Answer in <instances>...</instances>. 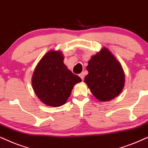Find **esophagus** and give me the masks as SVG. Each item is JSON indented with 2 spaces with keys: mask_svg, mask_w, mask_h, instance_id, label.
<instances>
[{
  "mask_svg": "<svg viewBox=\"0 0 148 148\" xmlns=\"http://www.w3.org/2000/svg\"><path fill=\"white\" fill-rule=\"evenodd\" d=\"M79 76H80V78H81L82 80H83L84 79V77H85V74H84L83 72H82V73H80V74H79Z\"/></svg>",
  "mask_w": 148,
  "mask_h": 148,
  "instance_id": "34e87169",
  "label": "esophagus"
}]
</instances>
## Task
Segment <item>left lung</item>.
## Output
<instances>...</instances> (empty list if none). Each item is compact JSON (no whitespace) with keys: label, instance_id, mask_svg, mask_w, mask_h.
Wrapping results in <instances>:
<instances>
[{"label":"left lung","instance_id":"8db88e82","mask_svg":"<svg viewBox=\"0 0 148 148\" xmlns=\"http://www.w3.org/2000/svg\"><path fill=\"white\" fill-rule=\"evenodd\" d=\"M89 74L84 81L100 101L117 97L124 86V73L118 61L107 48H104L88 62Z\"/></svg>","mask_w":148,"mask_h":148}]
</instances>
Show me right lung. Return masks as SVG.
<instances>
[{"label": "right lung", "mask_w": 148, "mask_h": 148, "mask_svg": "<svg viewBox=\"0 0 148 148\" xmlns=\"http://www.w3.org/2000/svg\"><path fill=\"white\" fill-rule=\"evenodd\" d=\"M59 51L48 52L35 68L32 85L35 94L48 106L58 107L66 102L75 84L82 81L63 63Z\"/></svg>", "instance_id": "obj_1"}]
</instances>
